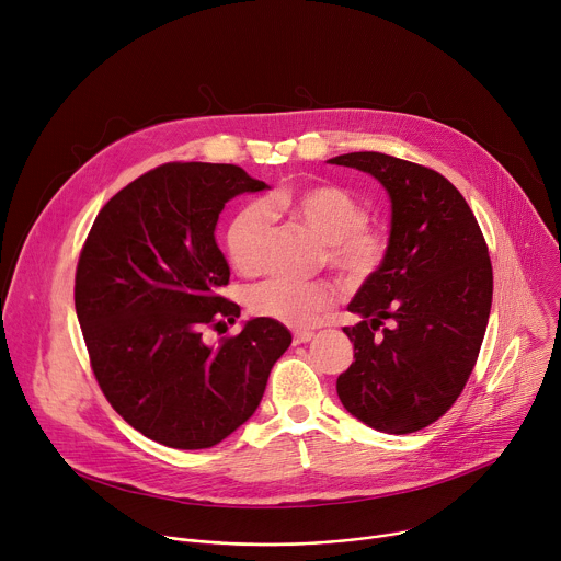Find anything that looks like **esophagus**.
<instances>
[{
    "label": "esophagus",
    "instance_id": "34e87169",
    "mask_svg": "<svg viewBox=\"0 0 561 561\" xmlns=\"http://www.w3.org/2000/svg\"><path fill=\"white\" fill-rule=\"evenodd\" d=\"M312 337H314V333L299 331V333H295V335H293V342H295V346H299V344H308Z\"/></svg>",
    "mask_w": 561,
    "mask_h": 561
}]
</instances>
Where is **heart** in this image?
I'll return each instance as SVG.
<instances>
[{
    "instance_id": "heart-1",
    "label": "heart",
    "mask_w": 561,
    "mask_h": 561,
    "mask_svg": "<svg viewBox=\"0 0 561 561\" xmlns=\"http://www.w3.org/2000/svg\"><path fill=\"white\" fill-rule=\"evenodd\" d=\"M266 208L288 215L322 242L324 262L348 282L368 279L386 257V237L370 228L366 206L340 186H306L275 193ZM262 204L239 210L226 230V251L242 275H257L268 234V213ZM337 288L331 282L271 279L251 290L255 314L275 319L290 329H312L335 304Z\"/></svg>"
}]
</instances>
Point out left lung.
Masks as SVG:
<instances>
[{"label": "left lung", "mask_w": 561, "mask_h": 561, "mask_svg": "<svg viewBox=\"0 0 561 561\" xmlns=\"http://www.w3.org/2000/svg\"><path fill=\"white\" fill-rule=\"evenodd\" d=\"M329 162L368 173L390 199L386 257L348 304L362 322L344 329L355 362L337 394L379 433H415L455 404L482 348L493 301L484 234L461 193L426 167L370 150Z\"/></svg>", "instance_id": "8db88e82"}]
</instances>
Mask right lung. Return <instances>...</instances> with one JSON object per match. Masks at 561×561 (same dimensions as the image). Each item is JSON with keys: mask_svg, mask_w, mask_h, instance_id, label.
I'll return each instance as SVG.
<instances>
[{"mask_svg": "<svg viewBox=\"0 0 561 561\" xmlns=\"http://www.w3.org/2000/svg\"><path fill=\"white\" fill-rule=\"evenodd\" d=\"M232 164H164L98 215L75 275V310L111 407L171 448H210L257 411L290 331L251 317L219 346L206 327L234 324L219 288L230 271L215 242L226 202L266 191Z\"/></svg>", "mask_w": 561, "mask_h": 561, "instance_id": "1", "label": "right lung"}]
</instances>
